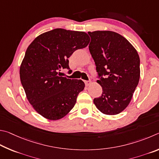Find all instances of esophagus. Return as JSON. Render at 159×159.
<instances>
[{"label":"esophagus","instance_id":"esophagus-1","mask_svg":"<svg viewBox=\"0 0 159 159\" xmlns=\"http://www.w3.org/2000/svg\"><path fill=\"white\" fill-rule=\"evenodd\" d=\"M84 83H85L86 86H89V85L91 84V80H89V81H84Z\"/></svg>","mask_w":159,"mask_h":159}]
</instances>
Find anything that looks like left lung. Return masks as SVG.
I'll use <instances>...</instances> for the list:
<instances>
[{
    "label": "left lung",
    "mask_w": 159,
    "mask_h": 159,
    "mask_svg": "<svg viewBox=\"0 0 159 159\" xmlns=\"http://www.w3.org/2000/svg\"><path fill=\"white\" fill-rule=\"evenodd\" d=\"M89 49L96 66L102 89L101 96L93 99L101 112H121L132 98L140 80V60L137 51L123 36L110 30L88 32Z\"/></svg>",
    "instance_id": "left-lung-1"
}]
</instances>
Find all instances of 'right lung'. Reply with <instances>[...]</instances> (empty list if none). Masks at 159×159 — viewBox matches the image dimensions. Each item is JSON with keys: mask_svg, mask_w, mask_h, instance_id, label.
I'll return each instance as SVG.
<instances>
[{"mask_svg": "<svg viewBox=\"0 0 159 159\" xmlns=\"http://www.w3.org/2000/svg\"><path fill=\"white\" fill-rule=\"evenodd\" d=\"M89 41L84 32L55 29L39 35L27 48L19 71L21 82L29 102L44 117L60 119L75 106L84 83L61 77L60 71L70 70L68 58Z\"/></svg>", "mask_w": 159, "mask_h": 159, "instance_id": "right-lung-1", "label": "right lung"}]
</instances>
